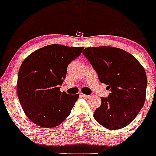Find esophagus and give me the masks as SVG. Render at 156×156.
I'll return each instance as SVG.
<instances>
[{"instance_id": "obj_1", "label": "esophagus", "mask_w": 156, "mask_h": 156, "mask_svg": "<svg viewBox=\"0 0 156 156\" xmlns=\"http://www.w3.org/2000/svg\"><path fill=\"white\" fill-rule=\"evenodd\" d=\"M80 96H81V97H83V98H85V99H87V98L90 97V96L86 95V94H83V93H81V94H80Z\"/></svg>"}]
</instances>
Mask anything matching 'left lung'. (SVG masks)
<instances>
[{"label":"left lung","mask_w":156,"mask_h":156,"mask_svg":"<svg viewBox=\"0 0 156 156\" xmlns=\"http://www.w3.org/2000/svg\"><path fill=\"white\" fill-rule=\"evenodd\" d=\"M83 53L101 83L111 90L108 98L101 97V105L94 113L95 120L110 130L127 126L146 99L147 79L144 67L130 53L115 47H87Z\"/></svg>","instance_id":"obj_1"}]
</instances>
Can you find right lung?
I'll use <instances>...</instances> for the list:
<instances>
[{"mask_svg": "<svg viewBox=\"0 0 156 156\" xmlns=\"http://www.w3.org/2000/svg\"><path fill=\"white\" fill-rule=\"evenodd\" d=\"M84 47L52 44L34 51L18 72L17 94L26 116L44 128L59 126L71 113L79 94L59 90L70 62Z\"/></svg>", "mask_w": 156, "mask_h": 156, "instance_id": "1", "label": "right lung"}]
</instances>
